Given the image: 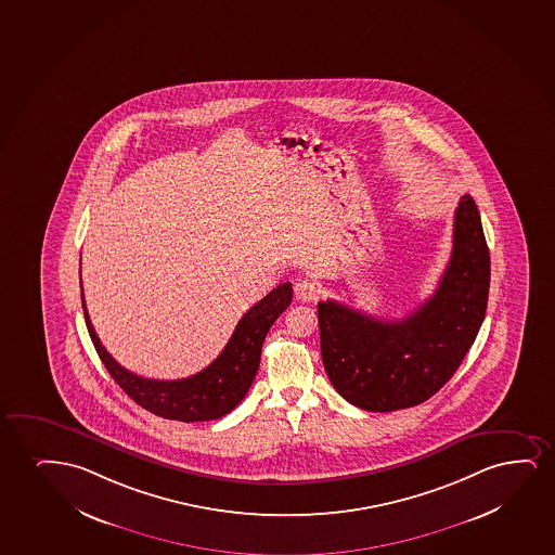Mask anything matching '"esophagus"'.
<instances>
[{
  "mask_svg": "<svg viewBox=\"0 0 555 555\" xmlns=\"http://www.w3.org/2000/svg\"><path fill=\"white\" fill-rule=\"evenodd\" d=\"M294 292H296V297L299 301L310 302L317 301L318 294H320V288H318L317 282L312 281H297L296 286H294Z\"/></svg>",
  "mask_w": 555,
  "mask_h": 555,
  "instance_id": "34e87169",
  "label": "esophagus"
}]
</instances>
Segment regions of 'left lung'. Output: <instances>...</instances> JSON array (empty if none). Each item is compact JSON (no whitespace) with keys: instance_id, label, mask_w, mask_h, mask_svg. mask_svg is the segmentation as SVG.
Here are the masks:
<instances>
[{"instance_id":"obj_1","label":"left lung","mask_w":555,"mask_h":555,"mask_svg":"<svg viewBox=\"0 0 555 555\" xmlns=\"http://www.w3.org/2000/svg\"><path fill=\"white\" fill-rule=\"evenodd\" d=\"M490 250L470 195L454 215V246L439 286L393 322L337 301L318 302L325 373L348 403L391 412L424 403L447 384L482 325L490 294Z\"/></svg>"}]
</instances>
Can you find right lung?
<instances>
[{"instance_id": "1", "label": "right lung", "mask_w": 555, "mask_h": 555, "mask_svg": "<svg viewBox=\"0 0 555 555\" xmlns=\"http://www.w3.org/2000/svg\"><path fill=\"white\" fill-rule=\"evenodd\" d=\"M292 296V284L284 282L269 296L256 302L253 309L238 320L235 332L217 360L197 375L180 380H154L130 373L128 369L113 360V356L103 348L100 337L95 335L94 325L90 322L85 305V294L80 292L88 333L108 375L113 376L116 384L146 411L159 417L179 420L186 424L209 422L225 416L243 401L246 391L253 386L254 376L258 373L261 346L267 332L274 324V320L288 309Z\"/></svg>"}]
</instances>
